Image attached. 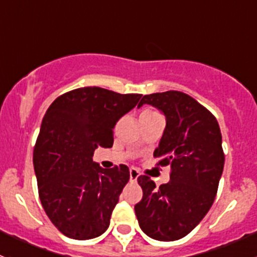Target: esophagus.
<instances>
[{
	"mask_svg": "<svg viewBox=\"0 0 257 257\" xmlns=\"http://www.w3.org/2000/svg\"><path fill=\"white\" fill-rule=\"evenodd\" d=\"M129 174H131L132 181H137V179L139 178V172H138V169H136V168H131V170H129Z\"/></svg>",
	"mask_w": 257,
	"mask_h": 257,
	"instance_id": "1",
	"label": "esophagus"
}]
</instances>
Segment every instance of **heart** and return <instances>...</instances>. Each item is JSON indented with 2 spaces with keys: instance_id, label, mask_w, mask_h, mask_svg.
Segmentation results:
<instances>
[{
  "instance_id": "1",
  "label": "heart",
  "mask_w": 257,
  "mask_h": 257,
  "mask_svg": "<svg viewBox=\"0 0 257 257\" xmlns=\"http://www.w3.org/2000/svg\"><path fill=\"white\" fill-rule=\"evenodd\" d=\"M153 113H157V112H153V110H145V112H143V114H153Z\"/></svg>"
}]
</instances>
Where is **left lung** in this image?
<instances>
[{
	"label": "left lung",
	"instance_id": "1",
	"mask_svg": "<svg viewBox=\"0 0 257 257\" xmlns=\"http://www.w3.org/2000/svg\"><path fill=\"white\" fill-rule=\"evenodd\" d=\"M164 113L167 126L154 150L158 165H170L169 183L157 188L138 178L143 198L134 206L139 226L149 237L174 241L186 236L208 214L217 193L225 155L216 118L190 95L178 90L144 95Z\"/></svg>",
	"mask_w": 257,
	"mask_h": 257
}]
</instances>
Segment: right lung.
<instances>
[{
    "label": "right lung",
    "mask_w": 257,
    "mask_h": 257,
    "mask_svg": "<svg viewBox=\"0 0 257 257\" xmlns=\"http://www.w3.org/2000/svg\"><path fill=\"white\" fill-rule=\"evenodd\" d=\"M141 97L78 88L59 95L43 116L33 150L38 194L49 220L66 236L94 239L109 226L129 169L123 164L103 169L92 157L98 147H112L114 125Z\"/></svg>",
    "instance_id": "1"
}]
</instances>
